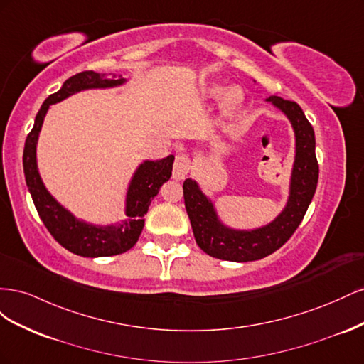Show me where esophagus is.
<instances>
[{
	"label": "esophagus",
	"instance_id": "34e87169",
	"mask_svg": "<svg viewBox=\"0 0 364 364\" xmlns=\"http://www.w3.org/2000/svg\"><path fill=\"white\" fill-rule=\"evenodd\" d=\"M190 168H191L190 158L183 155V153H179V155L176 156V161L173 165V178L176 181H183L186 178V174L190 173Z\"/></svg>",
	"mask_w": 364,
	"mask_h": 364
}]
</instances>
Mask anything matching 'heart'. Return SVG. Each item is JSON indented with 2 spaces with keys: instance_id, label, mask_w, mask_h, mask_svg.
Masks as SVG:
<instances>
[{
  "instance_id": "1",
  "label": "heart",
  "mask_w": 364,
  "mask_h": 364,
  "mask_svg": "<svg viewBox=\"0 0 364 364\" xmlns=\"http://www.w3.org/2000/svg\"><path fill=\"white\" fill-rule=\"evenodd\" d=\"M206 98H220L218 102V117L220 118H230L238 111H241L246 102V92L240 85H232L225 87V85L211 83L205 87L203 91Z\"/></svg>"
}]
</instances>
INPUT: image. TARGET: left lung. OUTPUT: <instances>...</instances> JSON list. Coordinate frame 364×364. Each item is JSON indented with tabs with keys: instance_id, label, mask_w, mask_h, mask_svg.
Masks as SVG:
<instances>
[{
	"instance_id": "1",
	"label": "left lung",
	"mask_w": 364,
	"mask_h": 364,
	"mask_svg": "<svg viewBox=\"0 0 364 364\" xmlns=\"http://www.w3.org/2000/svg\"><path fill=\"white\" fill-rule=\"evenodd\" d=\"M266 102L290 121L294 135V159L287 200L279 214L269 223L252 229H238L223 222L214 200L203 193L199 182L191 178L186 179L183 182L186 214L190 217L196 243L209 257L247 262L270 255L293 235L313 200L318 179L314 130L297 103L284 100L278 95H270Z\"/></svg>"
}]
</instances>
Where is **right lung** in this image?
<instances>
[{
  "mask_svg": "<svg viewBox=\"0 0 364 364\" xmlns=\"http://www.w3.org/2000/svg\"><path fill=\"white\" fill-rule=\"evenodd\" d=\"M129 79H117L109 74L83 71L75 74L62 87L51 94L42 103L35 118V124L26 139L23 165L27 188L36 206L41 220L60 246L86 258L112 257L124 253L136 245L144 228V215L161 186L171 178L174 156L170 155L159 161H142L129 181L124 196L126 217L111 225H100L75 217L67 206H63L43 183L38 168V141L43 118L53 105L65 98L87 90H109L123 86Z\"/></svg>",
  "mask_w": 364,
  "mask_h": 364,
  "instance_id": "1",
  "label": "right lung"
}]
</instances>
